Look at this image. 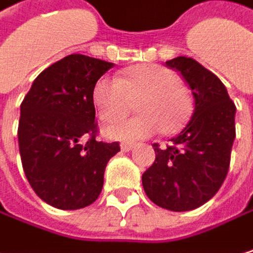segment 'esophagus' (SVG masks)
<instances>
[{
  "instance_id": "1",
  "label": "esophagus",
  "mask_w": 253,
  "mask_h": 253,
  "mask_svg": "<svg viewBox=\"0 0 253 253\" xmlns=\"http://www.w3.org/2000/svg\"><path fill=\"white\" fill-rule=\"evenodd\" d=\"M133 148H135V145H133V144H129V142H123V144H121V151H124V153L132 151Z\"/></svg>"
}]
</instances>
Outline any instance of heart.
I'll return each instance as SVG.
<instances>
[{
    "instance_id": "heart-1",
    "label": "heart",
    "mask_w": 253,
    "mask_h": 253,
    "mask_svg": "<svg viewBox=\"0 0 253 253\" xmlns=\"http://www.w3.org/2000/svg\"><path fill=\"white\" fill-rule=\"evenodd\" d=\"M138 99L136 111L141 115L108 126V138L133 142L160 130L175 133L185 126L193 109L179 75L160 65H138L126 69L120 78L102 77L93 87V103L105 123L124 117Z\"/></svg>"
}]
</instances>
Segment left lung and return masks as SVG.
<instances>
[{"label": "left lung", "mask_w": 253, "mask_h": 253, "mask_svg": "<svg viewBox=\"0 0 253 253\" xmlns=\"http://www.w3.org/2000/svg\"><path fill=\"white\" fill-rule=\"evenodd\" d=\"M166 66L178 71L190 85L194 112L170 145L153 144L156 160L142 175V185L157 206L185 212L209 202L228 173L236 105L222 81L197 60L179 56Z\"/></svg>", "instance_id": "8db88e82"}]
</instances>
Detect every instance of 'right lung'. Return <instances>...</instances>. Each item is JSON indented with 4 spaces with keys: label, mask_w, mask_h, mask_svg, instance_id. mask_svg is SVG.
<instances>
[{
    "label": "right lung",
    "mask_w": 253,
    "mask_h": 253,
    "mask_svg": "<svg viewBox=\"0 0 253 253\" xmlns=\"http://www.w3.org/2000/svg\"><path fill=\"white\" fill-rule=\"evenodd\" d=\"M114 63L69 54L45 68L20 105L19 151L35 194L62 211L91 205L120 144L96 141L93 87Z\"/></svg>",
    "instance_id": "obj_1"
}]
</instances>
